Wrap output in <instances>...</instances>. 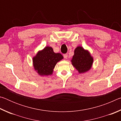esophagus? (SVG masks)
<instances>
[{
	"label": "esophagus",
	"mask_w": 121,
	"mask_h": 121,
	"mask_svg": "<svg viewBox=\"0 0 121 121\" xmlns=\"http://www.w3.org/2000/svg\"><path fill=\"white\" fill-rule=\"evenodd\" d=\"M63 57H64V58H65V59H67V58H68V54H63Z\"/></svg>",
	"instance_id": "obj_1"
}]
</instances>
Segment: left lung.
I'll return each mask as SVG.
<instances>
[{
    "instance_id": "8db88e82",
    "label": "left lung",
    "mask_w": 121,
    "mask_h": 121,
    "mask_svg": "<svg viewBox=\"0 0 121 121\" xmlns=\"http://www.w3.org/2000/svg\"><path fill=\"white\" fill-rule=\"evenodd\" d=\"M73 67L79 73L87 72L91 68L93 59L90 52L81 46H78L74 51V55L71 60Z\"/></svg>"
}]
</instances>
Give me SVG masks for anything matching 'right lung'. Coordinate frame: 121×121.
I'll return each instance as SVG.
<instances>
[{"label":"right lung","mask_w":121,"mask_h":121,"mask_svg":"<svg viewBox=\"0 0 121 121\" xmlns=\"http://www.w3.org/2000/svg\"><path fill=\"white\" fill-rule=\"evenodd\" d=\"M60 53H56L51 47L46 46L33 58L35 70L40 76L52 75L57 62L63 59Z\"/></svg>","instance_id":"1"}]
</instances>
